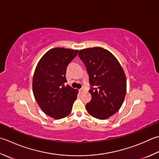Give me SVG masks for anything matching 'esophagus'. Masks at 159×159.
<instances>
[{
    "instance_id": "obj_1",
    "label": "esophagus",
    "mask_w": 159,
    "mask_h": 159,
    "mask_svg": "<svg viewBox=\"0 0 159 159\" xmlns=\"http://www.w3.org/2000/svg\"><path fill=\"white\" fill-rule=\"evenodd\" d=\"M85 87H83V88H81V89H80V90H79V91H80V92H84V91H85Z\"/></svg>"
}]
</instances>
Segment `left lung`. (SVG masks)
Returning a JSON list of instances; mask_svg holds the SVG:
<instances>
[{"label": "left lung", "mask_w": 159, "mask_h": 159, "mask_svg": "<svg viewBox=\"0 0 159 159\" xmlns=\"http://www.w3.org/2000/svg\"><path fill=\"white\" fill-rule=\"evenodd\" d=\"M79 56L89 74L93 88L89 92L92 100L86 104L88 113L96 119L105 120L119 110L127 90L125 71L116 58L104 48L80 49Z\"/></svg>", "instance_id": "8db88e82"}]
</instances>
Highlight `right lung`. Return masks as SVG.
Segmentation results:
<instances>
[{"mask_svg":"<svg viewBox=\"0 0 159 159\" xmlns=\"http://www.w3.org/2000/svg\"><path fill=\"white\" fill-rule=\"evenodd\" d=\"M79 50L63 48L49 49L40 59L34 71L33 94L43 112L53 119L68 116L79 90L65 85L67 65Z\"/></svg>","mask_w":159,"mask_h":159,"instance_id":"right-lung-1","label":"right lung"}]
</instances>
